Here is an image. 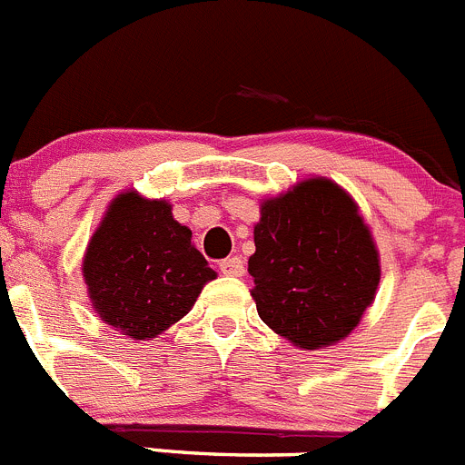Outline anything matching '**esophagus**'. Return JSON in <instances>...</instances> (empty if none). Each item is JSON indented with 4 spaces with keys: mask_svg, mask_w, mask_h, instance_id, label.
I'll return each instance as SVG.
<instances>
[{
    "mask_svg": "<svg viewBox=\"0 0 465 465\" xmlns=\"http://www.w3.org/2000/svg\"><path fill=\"white\" fill-rule=\"evenodd\" d=\"M220 271L224 275H233V278H241L245 273V262L241 257H227L220 262Z\"/></svg>",
    "mask_w": 465,
    "mask_h": 465,
    "instance_id": "34e87169",
    "label": "esophagus"
}]
</instances>
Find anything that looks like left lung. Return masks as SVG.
<instances>
[{
    "label": "left lung",
    "mask_w": 465,
    "mask_h": 465,
    "mask_svg": "<svg viewBox=\"0 0 465 465\" xmlns=\"http://www.w3.org/2000/svg\"><path fill=\"white\" fill-rule=\"evenodd\" d=\"M257 312L303 350L342 341L373 303L380 259L357 203L326 178L263 202L254 224Z\"/></svg>",
    "instance_id": "1"
}]
</instances>
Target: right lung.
Here are the masks:
<instances>
[{
  "label": "right lung",
  "mask_w": 465,
  "mask_h": 465,
  "mask_svg": "<svg viewBox=\"0 0 465 465\" xmlns=\"http://www.w3.org/2000/svg\"><path fill=\"white\" fill-rule=\"evenodd\" d=\"M83 275L106 324L134 341H150L187 315L215 271L169 203L127 192L92 236Z\"/></svg>",
  "instance_id": "1"
}]
</instances>
